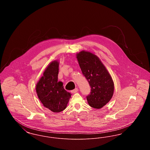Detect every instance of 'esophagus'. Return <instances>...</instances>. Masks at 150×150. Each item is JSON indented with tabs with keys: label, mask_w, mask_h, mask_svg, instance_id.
Returning a JSON list of instances; mask_svg holds the SVG:
<instances>
[{
	"label": "esophagus",
	"mask_w": 150,
	"mask_h": 150,
	"mask_svg": "<svg viewBox=\"0 0 150 150\" xmlns=\"http://www.w3.org/2000/svg\"><path fill=\"white\" fill-rule=\"evenodd\" d=\"M78 89L77 88H76L75 89H74V90H72L71 91V92L72 93H76V92H78Z\"/></svg>",
	"instance_id": "esophagus-1"
}]
</instances>
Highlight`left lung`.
I'll return each mask as SVG.
<instances>
[{
  "instance_id": "1",
  "label": "left lung",
  "mask_w": 150,
  "mask_h": 150,
  "mask_svg": "<svg viewBox=\"0 0 150 150\" xmlns=\"http://www.w3.org/2000/svg\"><path fill=\"white\" fill-rule=\"evenodd\" d=\"M76 58L83 75L91 87L86 100L90 106L100 109L111 99L114 84L111 75L100 58L89 52L82 50Z\"/></svg>"
}]
</instances>
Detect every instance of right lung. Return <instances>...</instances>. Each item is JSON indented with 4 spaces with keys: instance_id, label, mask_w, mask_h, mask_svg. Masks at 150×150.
Masks as SVG:
<instances>
[{
    "instance_id": "1",
    "label": "right lung",
    "mask_w": 150,
    "mask_h": 150,
    "mask_svg": "<svg viewBox=\"0 0 150 150\" xmlns=\"http://www.w3.org/2000/svg\"><path fill=\"white\" fill-rule=\"evenodd\" d=\"M59 62H50L36 86L38 98L44 107L53 112H59L67 107L71 93L64 88L63 83L58 81Z\"/></svg>"
}]
</instances>
